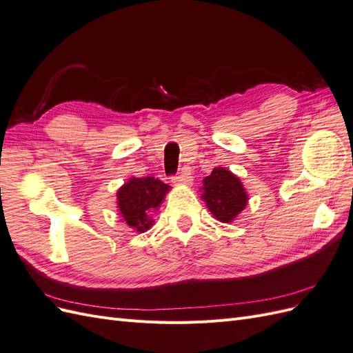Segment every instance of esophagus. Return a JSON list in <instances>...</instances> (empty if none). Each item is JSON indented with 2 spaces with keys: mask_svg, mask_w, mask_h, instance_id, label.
I'll return each mask as SVG.
<instances>
[{
  "mask_svg": "<svg viewBox=\"0 0 353 353\" xmlns=\"http://www.w3.org/2000/svg\"><path fill=\"white\" fill-rule=\"evenodd\" d=\"M191 181H193V178H191V174L185 169L181 170V172L176 176L172 178V183L175 185H190Z\"/></svg>",
  "mask_w": 353,
  "mask_h": 353,
  "instance_id": "obj_1",
  "label": "esophagus"
}]
</instances>
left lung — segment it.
I'll return each instance as SVG.
<instances>
[{"label": "left lung", "mask_w": 353, "mask_h": 353, "mask_svg": "<svg viewBox=\"0 0 353 353\" xmlns=\"http://www.w3.org/2000/svg\"><path fill=\"white\" fill-rule=\"evenodd\" d=\"M201 199L213 218L231 223L249 203V194L241 179L225 168H213L212 174L203 179Z\"/></svg>", "instance_id": "8db88e82"}]
</instances>
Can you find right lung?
Here are the masks:
<instances>
[{"label":"right lung","mask_w":353,"mask_h":353,"mask_svg":"<svg viewBox=\"0 0 353 353\" xmlns=\"http://www.w3.org/2000/svg\"><path fill=\"white\" fill-rule=\"evenodd\" d=\"M170 187L154 176L130 178L117 190V212L126 225L137 232L150 230L152 213L162 205Z\"/></svg>","instance_id":"right-lung-1"}]
</instances>
